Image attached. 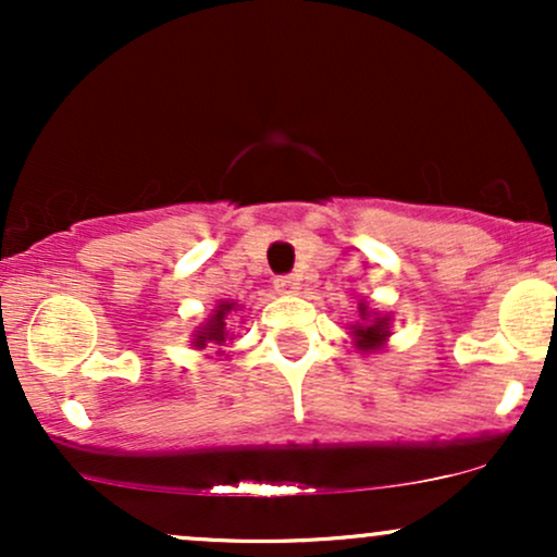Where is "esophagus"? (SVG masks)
Returning <instances> with one entry per match:
<instances>
[{
  "label": "esophagus",
  "instance_id": "1",
  "mask_svg": "<svg viewBox=\"0 0 557 557\" xmlns=\"http://www.w3.org/2000/svg\"><path fill=\"white\" fill-rule=\"evenodd\" d=\"M274 287H277V293H298V277H293V274H283V277L274 280Z\"/></svg>",
  "mask_w": 557,
  "mask_h": 557
}]
</instances>
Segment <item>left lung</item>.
I'll return each instance as SVG.
<instances>
[{
  "label": "left lung",
  "instance_id": "1",
  "mask_svg": "<svg viewBox=\"0 0 557 557\" xmlns=\"http://www.w3.org/2000/svg\"><path fill=\"white\" fill-rule=\"evenodd\" d=\"M359 319L354 327H350V335H354V345L361 350V354H376V350L385 348L389 337V319L387 314H376L374 309H369L367 304H359Z\"/></svg>",
  "mask_w": 557,
  "mask_h": 557
}]
</instances>
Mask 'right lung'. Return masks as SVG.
<instances>
[{
    "instance_id": "add662e5",
    "label": "right lung",
    "mask_w": 557,
    "mask_h": 557,
    "mask_svg": "<svg viewBox=\"0 0 557 557\" xmlns=\"http://www.w3.org/2000/svg\"><path fill=\"white\" fill-rule=\"evenodd\" d=\"M233 311H238V304H233V300H220L214 309V314L207 319V324H201V327L196 330L194 335V348L203 350L207 345H227L233 341V332L227 327V319Z\"/></svg>"
}]
</instances>
